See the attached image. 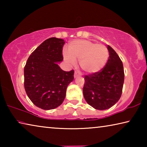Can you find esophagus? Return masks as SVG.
Listing matches in <instances>:
<instances>
[{
	"mask_svg": "<svg viewBox=\"0 0 147 147\" xmlns=\"http://www.w3.org/2000/svg\"><path fill=\"white\" fill-rule=\"evenodd\" d=\"M79 76V74L77 73V72H75V73H74V78H76V77H77V76Z\"/></svg>",
	"mask_w": 147,
	"mask_h": 147,
	"instance_id": "1",
	"label": "esophagus"
}]
</instances>
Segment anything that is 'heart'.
Here are the masks:
<instances>
[{
    "label": "heart",
    "instance_id": "heart-1",
    "mask_svg": "<svg viewBox=\"0 0 147 147\" xmlns=\"http://www.w3.org/2000/svg\"><path fill=\"white\" fill-rule=\"evenodd\" d=\"M109 51L104 45H98L88 40H76L69 44L63 58L69 64L79 61L81 69L86 73H98L104 69L109 58Z\"/></svg>",
    "mask_w": 147,
    "mask_h": 147
}]
</instances>
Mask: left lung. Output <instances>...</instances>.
Returning a JSON list of instances; mask_svg holds the SVG:
<instances>
[{"mask_svg":"<svg viewBox=\"0 0 147 147\" xmlns=\"http://www.w3.org/2000/svg\"><path fill=\"white\" fill-rule=\"evenodd\" d=\"M108 49L109 56L102 70L84 77V98L89 105L99 110L108 109L117 102L124 80L123 62L110 46L108 45Z\"/></svg>","mask_w":147,"mask_h":147,"instance_id":"8db88e82","label":"left lung"}]
</instances>
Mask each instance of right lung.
I'll list each match as a JSON object with an SVG mask.
<instances>
[{
    "label": "right lung",
    "mask_w": 147,
    "mask_h": 147,
    "mask_svg": "<svg viewBox=\"0 0 147 147\" xmlns=\"http://www.w3.org/2000/svg\"><path fill=\"white\" fill-rule=\"evenodd\" d=\"M63 39L44 41L27 59L24 69V89L34 105L45 110L60 106L66 89L74 79V71H64L58 62L63 59Z\"/></svg>",
    "instance_id": "1"
}]
</instances>
